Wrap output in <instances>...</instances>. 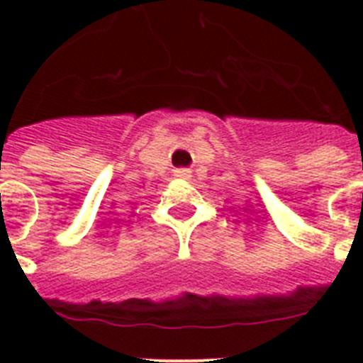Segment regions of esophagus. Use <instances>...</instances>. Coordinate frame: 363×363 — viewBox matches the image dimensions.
Returning a JSON list of instances; mask_svg holds the SVG:
<instances>
[{
  "instance_id": "1",
  "label": "esophagus",
  "mask_w": 363,
  "mask_h": 363,
  "mask_svg": "<svg viewBox=\"0 0 363 363\" xmlns=\"http://www.w3.org/2000/svg\"><path fill=\"white\" fill-rule=\"evenodd\" d=\"M174 174L178 176V178H184V179H191V174L192 171L191 169H187V167H179V169H176Z\"/></svg>"
}]
</instances>
